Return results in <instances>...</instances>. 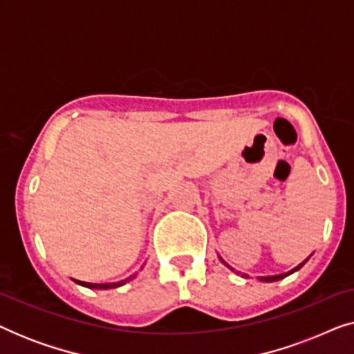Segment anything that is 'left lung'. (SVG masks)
<instances>
[{"mask_svg":"<svg viewBox=\"0 0 354 354\" xmlns=\"http://www.w3.org/2000/svg\"><path fill=\"white\" fill-rule=\"evenodd\" d=\"M219 259H221V263H222V264H224V266H227V268H229L230 270H234V272H235V274H240V275H241V277H250V275H248V274H245V272H239V270H235L234 268H232V266H229V264H227V263H225V261L221 258V256H219ZM308 259H309V258H306V259H304V261H303V263H299V264L297 266V268H293L292 270H288V272H285V274H277V275H268V277H258V279L261 280V282H275V280L285 279V277H287V275H290V274H293V272H297V270H299V269H301V268H303V266L308 263Z\"/></svg>","mask_w":354,"mask_h":354,"instance_id":"1","label":"left lung"}]
</instances>
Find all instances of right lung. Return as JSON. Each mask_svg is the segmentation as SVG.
I'll return each mask as SVG.
<instances>
[{"label":"right lung","mask_w":354,"mask_h":354,"mask_svg":"<svg viewBox=\"0 0 354 354\" xmlns=\"http://www.w3.org/2000/svg\"><path fill=\"white\" fill-rule=\"evenodd\" d=\"M143 269V268H142ZM140 269V270H142ZM138 272H135L133 275H130V277L124 279V280H119V282H114V283H90V282H82V280H77V279H72L74 280L75 283L82 285V287H86V288H91V290H109V288H118V287H122V285H125L127 282H130V280H133L135 277H137Z\"/></svg>","instance_id":"obj_1"}]
</instances>
